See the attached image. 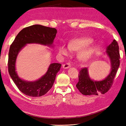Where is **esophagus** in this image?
I'll return each instance as SVG.
<instances>
[{
	"label": "esophagus",
	"mask_w": 126,
	"mask_h": 126,
	"mask_svg": "<svg viewBox=\"0 0 126 126\" xmlns=\"http://www.w3.org/2000/svg\"><path fill=\"white\" fill-rule=\"evenodd\" d=\"M70 66H71V65L69 63H67L64 64L63 65V68L64 69H67V68H70Z\"/></svg>",
	"instance_id": "obj_1"
}]
</instances>
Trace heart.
<instances>
[{
    "label": "heart",
    "mask_w": 126,
    "mask_h": 126,
    "mask_svg": "<svg viewBox=\"0 0 126 126\" xmlns=\"http://www.w3.org/2000/svg\"><path fill=\"white\" fill-rule=\"evenodd\" d=\"M93 42L92 38L87 37H82L80 38H74L68 43V48L71 51H77L81 49L78 53V57L80 60L84 61L88 60L92 56L93 50L92 47H87L83 49V48L87 47ZM69 51L67 47L64 45H61L59 47V53L62 55H67Z\"/></svg>",
    "instance_id": "obj_1"
}]
</instances>
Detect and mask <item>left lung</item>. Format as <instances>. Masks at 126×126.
<instances>
[{"instance_id": "left-lung-1", "label": "left lung", "mask_w": 126, "mask_h": 126, "mask_svg": "<svg viewBox=\"0 0 126 126\" xmlns=\"http://www.w3.org/2000/svg\"><path fill=\"white\" fill-rule=\"evenodd\" d=\"M106 53L110 60L111 71L104 79L100 81L92 80L89 76L87 68H82L79 70V82L76 86L83 95H98V93L104 94L111 87L120 65L119 47L116 40H113L107 47Z\"/></svg>"}]
</instances>
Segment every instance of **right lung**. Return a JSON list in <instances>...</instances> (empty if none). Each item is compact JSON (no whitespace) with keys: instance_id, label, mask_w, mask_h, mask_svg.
Returning <instances> with one entry per match:
<instances>
[{"instance_id":"obj_1","label":"right lung","mask_w":126,"mask_h":126,"mask_svg":"<svg viewBox=\"0 0 126 126\" xmlns=\"http://www.w3.org/2000/svg\"><path fill=\"white\" fill-rule=\"evenodd\" d=\"M57 30L41 25H33L21 30L11 45L8 60L9 73L21 92L31 97H39L47 94L52 88L58 72L61 67L60 63H52L47 71L41 79L33 82L26 81L18 77L16 71L17 55L26 44L38 43L51 46Z\"/></svg>"}]
</instances>
